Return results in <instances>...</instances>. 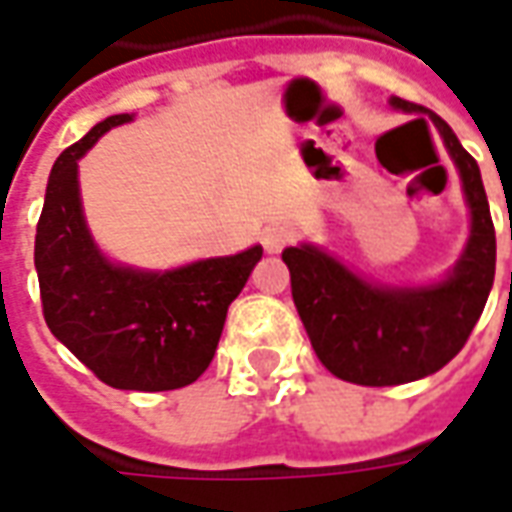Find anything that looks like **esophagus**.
I'll list each match as a JSON object with an SVG mask.
<instances>
[{
    "label": "esophagus",
    "mask_w": 512,
    "mask_h": 512,
    "mask_svg": "<svg viewBox=\"0 0 512 512\" xmlns=\"http://www.w3.org/2000/svg\"><path fill=\"white\" fill-rule=\"evenodd\" d=\"M296 238V230L290 224H271L263 230V246L268 252H282Z\"/></svg>",
    "instance_id": "1"
}]
</instances>
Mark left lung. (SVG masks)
Wrapping results in <instances>:
<instances>
[{
    "instance_id": "8db88e82",
    "label": "left lung",
    "mask_w": 512,
    "mask_h": 512,
    "mask_svg": "<svg viewBox=\"0 0 512 512\" xmlns=\"http://www.w3.org/2000/svg\"><path fill=\"white\" fill-rule=\"evenodd\" d=\"M403 112L422 106L392 98ZM461 172L472 235L452 274L430 288H378L315 246H290L293 304L323 367L343 381L395 386L436 373L461 351L494 285L496 233L480 167L439 115L428 112Z\"/></svg>"
}]
</instances>
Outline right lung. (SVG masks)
<instances>
[{"mask_svg": "<svg viewBox=\"0 0 512 512\" xmlns=\"http://www.w3.org/2000/svg\"><path fill=\"white\" fill-rule=\"evenodd\" d=\"M128 120L131 115L106 117L54 161L35 235V268L51 334L95 378L115 389L167 392L194 384L208 370L227 307L263 249L252 246L167 274L112 266L84 224L76 169L98 136Z\"/></svg>", "mask_w": 512, "mask_h": 512, "instance_id": "1", "label": "right lung"}]
</instances>
